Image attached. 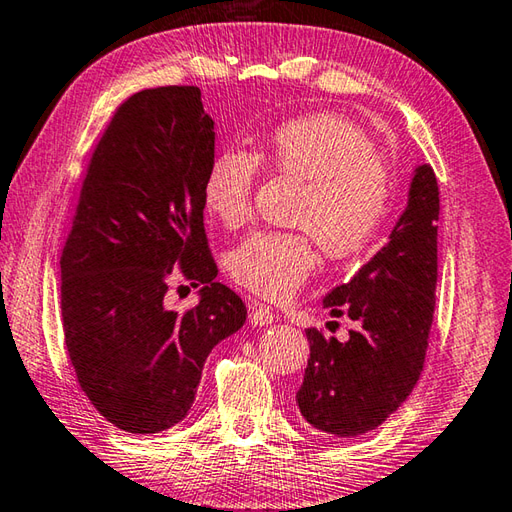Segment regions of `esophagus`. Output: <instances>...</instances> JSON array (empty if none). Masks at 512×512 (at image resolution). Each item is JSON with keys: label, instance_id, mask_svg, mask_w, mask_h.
<instances>
[{"label": "esophagus", "instance_id": "34e87169", "mask_svg": "<svg viewBox=\"0 0 512 512\" xmlns=\"http://www.w3.org/2000/svg\"><path fill=\"white\" fill-rule=\"evenodd\" d=\"M275 314H273V308L264 306V303L259 301H250L248 303V323L250 325H259V328H264V325L273 323Z\"/></svg>", "mask_w": 512, "mask_h": 512}]
</instances>
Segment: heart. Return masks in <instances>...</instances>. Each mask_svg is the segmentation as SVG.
<instances>
[{
  "mask_svg": "<svg viewBox=\"0 0 512 512\" xmlns=\"http://www.w3.org/2000/svg\"><path fill=\"white\" fill-rule=\"evenodd\" d=\"M264 162L301 182L292 224L301 231H257L226 257L235 284L259 297L284 301L317 266V246L330 259L354 257L383 226L394 180L363 127L330 112L281 123L257 149L215 154L204 173L202 200L217 222L237 228L253 211V187Z\"/></svg>",
  "mask_w": 512,
  "mask_h": 512,
  "instance_id": "b5f03b06",
  "label": "heart"
}]
</instances>
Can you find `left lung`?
<instances>
[{
  "instance_id": "left-lung-1",
  "label": "left lung",
  "mask_w": 512,
  "mask_h": 512,
  "mask_svg": "<svg viewBox=\"0 0 512 512\" xmlns=\"http://www.w3.org/2000/svg\"><path fill=\"white\" fill-rule=\"evenodd\" d=\"M438 215L436 173L422 165L389 242L323 299L332 317H350L356 330L347 341L306 330L310 358L297 405L312 427L336 438L363 436L416 387L436 310Z\"/></svg>"
}]
</instances>
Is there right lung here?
<instances>
[{
  "instance_id": "add662e5",
  "label": "right lung",
  "mask_w": 512,
  "mask_h": 512,
  "mask_svg": "<svg viewBox=\"0 0 512 512\" xmlns=\"http://www.w3.org/2000/svg\"><path fill=\"white\" fill-rule=\"evenodd\" d=\"M213 156L200 90L165 85L118 105L85 171L61 253L65 347L85 396L127 433L187 416L206 356L246 323L204 231ZM176 276L205 284L198 307L166 306Z\"/></svg>"
}]
</instances>
